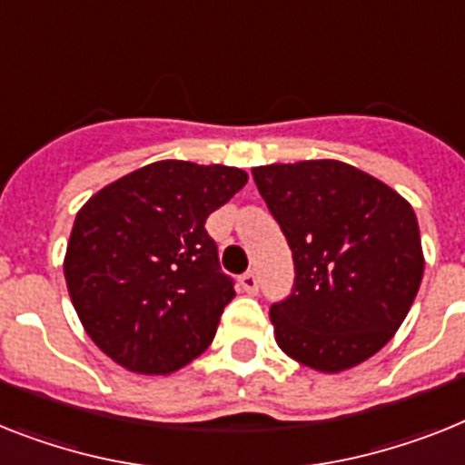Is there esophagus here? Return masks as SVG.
Segmentation results:
<instances>
[{"instance_id": "obj_1", "label": "esophagus", "mask_w": 465, "mask_h": 465, "mask_svg": "<svg viewBox=\"0 0 465 465\" xmlns=\"http://www.w3.org/2000/svg\"><path fill=\"white\" fill-rule=\"evenodd\" d=\"M240 285L242 290L247 294H256L259 292V278H256V273H244L240 278Z\"/></svg>"}]
</instances>
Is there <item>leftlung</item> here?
Segmentation results:
<instances>
[{
  "instance_id": "1",
  "label": "left lung",
  "mask_w": 465,
  "mask_h": 465,
  "mask_svg": "<svg viewBox=\"0 0 465 465\" xmlns=\"http://www.w3.org/2000/svg\"><path fill=\"white\" fill-rule=\"evenodd\" d=\"M292 249V294L271 306L275 342L321 373L378 354L404 323L423 280L411 204L344 161L252 168Z\"/></svg>"
}]
</instances>
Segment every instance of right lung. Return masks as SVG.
<instances>
[{"label": "right lung", "mask_w": 465, "mask_h": 465, "mask_svg": "<svg viewBox=\"0 0 465 465\" xmlns=\"http://www.w3.org/2000/svg\"><path fill=\"white\" fill-rule=\"evenodd\" d=\"M244 185L242 168L168 159L114 180L78 211L64 259L68 294L118 366L168 375L213 342L235 290L204 225Z\"/></svg>", "instance_id": "obj_1"}]
</instances>
